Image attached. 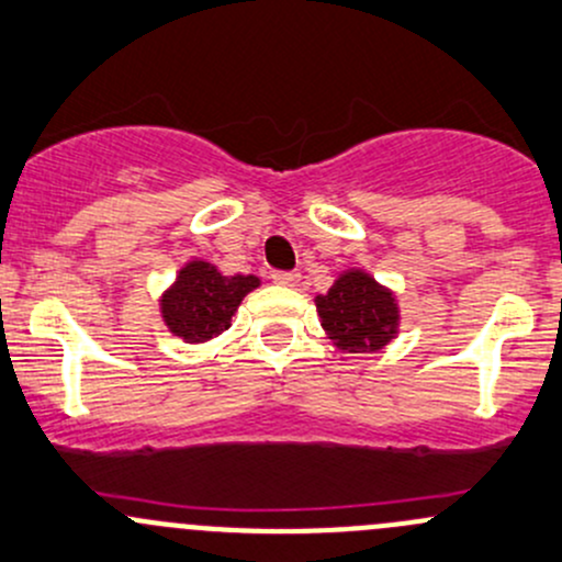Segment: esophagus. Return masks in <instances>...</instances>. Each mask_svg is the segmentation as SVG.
<instances>
[{
	"mask_svg": "<svg viewBox=\"0 0 562 562\" xmlns=\"http://www.w3.org/2000/svg\"><path fill=\"white\" fill-rule=\"evenodd\" d=\"M299 271H271V280L277 282V285H285V288H293L299 282Z\"/></svg>",
	"mask_w": 562,
	"mask_h": 562,
	"instance_id": "34e87169",
	"label": "esophagus"
}]
</instances>
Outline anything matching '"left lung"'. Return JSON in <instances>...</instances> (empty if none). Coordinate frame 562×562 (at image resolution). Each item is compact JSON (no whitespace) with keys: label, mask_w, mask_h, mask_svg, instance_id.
<instances>
[{"label":"left lung","mask_w":562,"mask_h":562,"mask_svg":"<svg viewBox=\"0 0 562 562\" xmlns=\"http://www.w3.org/2000/svg\"><path fill=\"white\" fill-rule=\"evenodd\" d=\"M315 306L321 326L339 350L374 352L398 334L401 315L393 291L363 269L339 274L326 296L315 299Z\"/></svg>","instance_id":"8db88e82"}]
</instances>
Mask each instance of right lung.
Segmentation results:
<instances>
[{
  "label": "right lung",
  "instance_id": "add662e5",
  "mask_svg": "<svg viewBox=\"0 0 562 562\" xmlns=\"http://www.w3.org/2000/svg\"><path fill=\"white\" fill-rule=\"evenodd\" d=\"M261 285L252 274H221L206 261H188L175 285L161 296V317L175 336L188 345L215 339L232 326L241 299Z\"/></svg>",
  "mask_w": 562,
  "mask_h": 562
}]
</instances>
